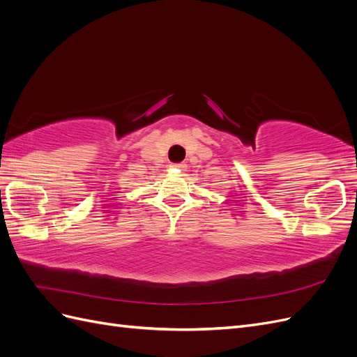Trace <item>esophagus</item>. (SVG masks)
I'll use <instances>...</instances> for the list:
<instances>
[{"label":"esophagus","instance_id":"1","mask_svg":"<svg viewBox=\"0 0 357 357\" xmlns=\"http://www.w3.org/2000/svg\"><path fill=\"white\" fill-rule=\"evenodd\" d=\"M176 167H177V168H183V165H181V164H178V165H176Z\"/></svg>","mask_w":357,"mask_h":357}]
</instances>
